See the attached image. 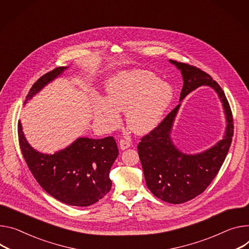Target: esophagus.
Wrapping results in <instances>:
<instances>
[{
	"label": "esophagus",
	"mask_w": 249,
	"mask_h": 249,
	"mask_svg": "<svg viewBox=\"0 0 249 249\" xmlns=\"http://www.w3.org/2000/svg\"><path fill=\"white\" fill-rule=\"evenodd\" d=\"M130 146H131V143H130L129 141H127V140L121 139V140H120V142H119V147H120V149H121L122 151H123V150L128 149Z\"/></svg>",
	"instance_id": "1"
}]
</instances>
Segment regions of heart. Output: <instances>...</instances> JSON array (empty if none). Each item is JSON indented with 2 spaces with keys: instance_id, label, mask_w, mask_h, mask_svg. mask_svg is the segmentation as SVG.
I'll list each match as a JSON object with an SVG mask.
<instances>
[{
  "instance_id": "1",
  "label": "heart",
  "mask_w": 249,
  "mask_h": 249,
  "mask_svg": "<svg viewBox=\"0 0 249 249\" xmlns=\"http://www.w3.org/2000/svg\"><path fill=\"white\" fill-rule=\"evenodd\" d=\"M173 98V87L156 75L143 71L124 72L110 81L105 99L95 101L94 120L102 130L112 131L120 124L119 113H126L128 128L146 135L160 125Z\"/></svg>"
}]
</instances>
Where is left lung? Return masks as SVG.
<instances>
[{
    "instance_id": "1",
    "label": "left lung",
    "mask_w": 249,
    "mask_h": 249,
    "mask_svg": "<svg viewBox=\"0 0 249 249\" xmlns=\"http://www.w3.org/2000/svg\"><path fill=\"white\" fill-rule=\"evenodd\" d=\"M169 61L183 76L179 104L141 139L137 148L148 189L158 198L177 205L200 195L215 178L231 144L233 120L228 99L212 76L187 63ZM200 86H209L217 92L223 103L227 127L224 138L214 146L197 154H185L172 143L170 133L180 102Z\"/></svg>"
}]
</instances>
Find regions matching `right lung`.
<instances>
[{
    "label": "right lung",
    "instance_id": "add662e5",
    "mask_svg": "<svg viewBox=\"0 0 249 249\" xmlns=\"http://www.w3.org/2000/svg\"><path fill=\"white\" fill-rule=\"evenodd\" d=\"M69 66H61L42 75L31 88L26 104ZM18 142L26 163L40 187L57 200L74 207H88L101 199L112 187L109 172L118 157L113 137H79L54 154L34 149L18 125Z\"/></svg>",
    "mask_w": 249,
    "mask_h": 249
}]
</instances>
